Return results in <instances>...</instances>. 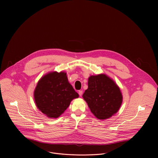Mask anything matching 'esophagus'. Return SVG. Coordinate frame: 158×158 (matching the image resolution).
I'll return each instance as SVG.
<instances>
[{"label":"esophagus","mask_w":158,"mask_h":158,"mask_svg":"<svg viewBox=\"0 0 158 158\" xmlns=\"http://www.w3.org/2000/svg\"><path fill=\"white\" fill-rule=\"evenodd\" d=\"M78 94L80 96H81L83 94V90H79L78 91Z\"/></svg>","instance_id":"34e87169"}]
</instances>
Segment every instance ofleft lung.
Returning <instances> with one entry per match:
<instances>
[{
  "instance_id": "1",
  "label": "left lung",
  "mask_w": 158,
  "mask_h": 158,
  "mask_svg": "<svg viewBox=\"0 0 158 158\" xmlns=\"http://www.w3.org/2000/svg\"><path fill=\"white\" fill-rule=\"evenodd\" d=\"M83 97L90 111L100 120L110 118L117 113L123 99L119 87L105 74L89 77L88 88Z\"/></svg>"
}]
</instances>
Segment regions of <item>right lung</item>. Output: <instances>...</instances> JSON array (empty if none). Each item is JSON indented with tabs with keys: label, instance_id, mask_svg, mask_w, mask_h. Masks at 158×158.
<instances>
[{
	"label": "right lung",
	"instance_id": "1",
	"mask_svg": "<svg viewBox=\"0 0 158 158\" xmlns=\"http://www.w3.org/2000/svg\"><path fill=\"white\" fill-rule=\"evenodd\" d=\"M78 97L64 72L47 73L39 80L34 91L37 108L50 118L60 117L71 101Z\"/></svg>",
	"mask_w": 158,
	"mask_h": 158
}]
</instances>
